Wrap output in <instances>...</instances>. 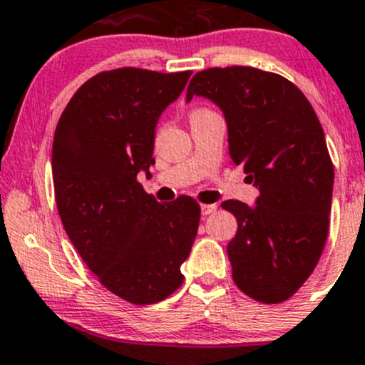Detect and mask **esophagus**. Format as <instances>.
<instances>
[{
    "instance_id": "esophagus-1",
    "label": "esophagus",
    "mask_w": 365,
    "mask_h": 365,
    "mask_svg": "<svg viewBox=\"0 0 365 365\" xmlns=\"http://www.w3.org/2000/svg\"><path fill=\"white\" fill-rule=\"evenodd\" d=\"M216 204H202V216H209V214L216 212Z\"/></svg>"
}]
</instances>
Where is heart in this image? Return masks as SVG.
Returning a JSON list of instances; mask_svg holds the SVG:
<instances>
[{"label":"heart","mask_w":365,"mask_h":365,"mask_svg":"<svg viewBox=\"0 0 365 365\" xmlns=\"http://www.w3.org/2000/svg\"><path fill=\"white\" fill-rule=\"evenodd\" d=\"M205 110H207V108H195V110L191 112V114H190V118H191V115H195V114H200V112H205Z\"/></svg>","instance_id":"obj_1"}]
</instances>
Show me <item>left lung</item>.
Here are the masks:
<instances>
[{"label":"left lung","instance_id":"left-lung-1","mask_svg":"<svg viewBox=\"0 0 365 365\" xmlns=\"http://www.w3.org/2000/svg\"><path fill=\"white\" fill-rule=\"evenodd\" d=\"M193 95L223 110L232 163L260 191L253 207L221 204L237 220L227 247L234 283L257 302H284L311 276L329 234L334 165L317 112L294 82L253 66L198 71L186 100Z\"/></svg>","mask_w":365,"mask_h":365}]
</instances>
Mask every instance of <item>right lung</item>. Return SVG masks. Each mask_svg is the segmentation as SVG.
Instances as JSON below:
<instances>
[{
    "instance_id": "obj_1",
    "label": "right lung",
    "mask_w": 365,
    "mask_h": 365,
    "mask_svg": "<svg viewBox=\"0 0 365 365\" xmlns=\"http://www.w3.org/2000/svg\"><path fill=\"white\" fill-rule=\"evenodd\" d=\"M190 75L101 71L75 91L54 131L52 179L63 228L100 283L135 306L181 287V265L197 237L195 198L160 204L137 179L155 163L158 118Z\"/></svg>"
}]
</instances>
